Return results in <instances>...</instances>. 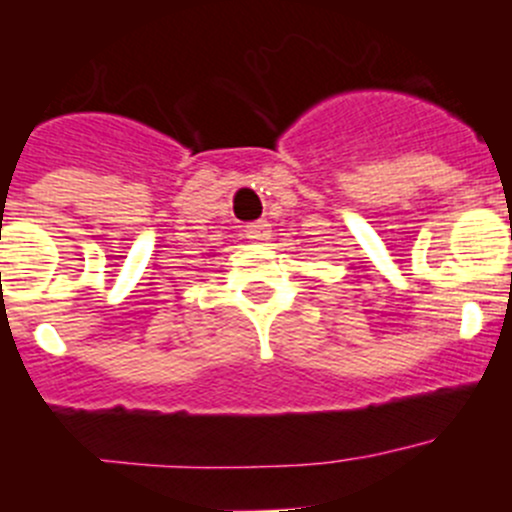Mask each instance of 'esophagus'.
I'll list each match as a JSON object with an SVG mask.
<instances>
[{"mask_svg": "<svg viewBox=\"0 0 512 512\" xmlns=\"http://www.w3.org/2000/svg\"><path fill=\"white\" fill-rule=\"evenodd\" d=\"M269 233H271V225L266 223V220L246 225V238H251V241H256V243L266 241V238H269Z\"/></svg>", "mask_w": 512, "mask_h": 512, "instance_id": "esophagus-1", "label": "esophagus"}]
</instances>
